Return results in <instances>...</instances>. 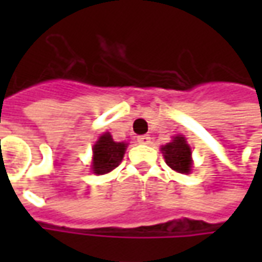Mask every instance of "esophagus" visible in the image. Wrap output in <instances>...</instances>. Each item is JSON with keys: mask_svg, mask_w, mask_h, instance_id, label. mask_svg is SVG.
<instances>
[{"mask_svg": "<svg viewBox=\"0 0 262 262\" xmlns=\"http://www.w3.org/2000/svg\"><path fill=\"white\" fill-rule=\"evenodd\" d=\"M137 142L140 143V144H150V143H151V139L144 135V136L137 137Z\"/></svg>", "mask_w": 262, "mask_h": 262, "instance_id": "esophagus-1", "label": "esophagus"}]
</instances>
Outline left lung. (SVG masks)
Listing matches in <instances>:
<instances>
[{"label":"left lung","instance_id":"1","mask_svg":"<svg viewBox=\"0 0 262 262\" xmlns=\"http://www.w3.org/2000/svg\"><path fill=\"white\" fill-rule=\"evenodd\" d=\"M167 165L177 172L189 174L192 170V157L191 147L184 136H176L170 143L161 147Z\"/></svg>","mask_w":262,"mask_h":262}]
</instances>
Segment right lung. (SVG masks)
Wrapping results in <instances>:
<instances>
[{"label": "right lung", "mask_w": 262, "mask_h": 262, "mask_svg": "<svg viewBox=\"0 0 262 262\" xmlns=\"http://www.w3.org/2000/svg\"><path fill=\"white\" fill-rule=\"evenodd\" d=\"M127 143L114 142L111 133H103L99 136L98 142L92 147V165L91 170L97 176H102L115 170L125 156Z\"/></svg>", "instance_id": "right-lung-1"}]
</instances>
